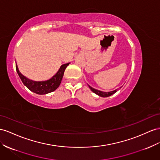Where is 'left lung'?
I'll return each instance as SVG.
<instances>
[{
	"instance_id": "left-lung-1",
	"label": "left lung",
	"mask_w": 160,
	"mask_h": 160,
	"mask_svg": "<svg viewBox=\"0 0 160 160\" xmlns=\"http://www.w3.org/2000/svg\"><path fill=\"white\" fill-rule=\"evenodd\" d=\"M89 88L91 89V90H92L93 93H95L96 94L98 95L99 96L103 97V98L110 96H112V94L115 93L118 91V89H116V90H114V91H112V92H102V91H100V90H98V89H94V88L91 87V86H89Z\"/></svg>"
}]
</instances>
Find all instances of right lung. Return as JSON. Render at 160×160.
<instances>
[{"mask_svg":"<svg viewBox=\"0 0 160 160\" xmlns=\"http://www.w3.org/2000/svg\"><path fill=\"white\" fill-rule=\"evenodd\" d=\"M68 64H69V63L62 64L57 74L53 76L52 79L46 81H34L30 80L21 74L18 69L17 64L15 67L16 71L18 73L21 80L22 81L23 83L32 92L37 94L43 95L52 92L59 87L60 83H61L64 72Z\"/></svg>","mask_w":160,"mask_h":160,"instance_id":"right-lung-1","label":"right lung"}]
</instances>
